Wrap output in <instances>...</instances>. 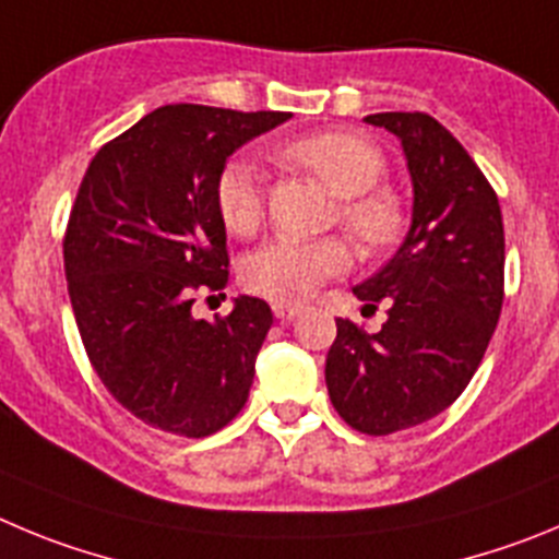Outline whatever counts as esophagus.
Wrapping results in <instances>:
<instances>
[{"instance_id": "1", "label": "esophagus", "mask_w": 559, "mask_h": 559, "mask_svg": "<svg viewBox=\"0 0 559 559\" xmlns=\"http://www.w3.org/2000/svg\"><path fill=\"white\" fill-rule=\"evenodd\" d=\"M273 311H275V317H278V320H292V317H298V314H300V306H295V304H281V300H275Z\"/></svg>"}]
</instances>
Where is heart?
Instances as JSON below:
<instances>
[{
  "mask_svg": "<svg viewBox=\"0 0 559 559\" xmlns=\"http://www.w3.org/2000/svg\"><path fill=\"white\" fill-rule=\"evenodd\" d=\"M281 158L314 173L336 198H342L340 219L361 248L379 250L395 239L401 228V209L390 192L373 189L386 169L384 155L373 142L356 133L329 130L286 144ZM214 198L230 234L250 236L264 223V183L253 160L234 158L225 164ZM348 267L350 250L336 236H275L245 259L242 281L255 295L281 304H300Z\"/></svg>",
  "mask_w": 559,
  "mask_h": 559,
  "instance_id": "obj_1",
  "label": "heart"
}]
</instances>
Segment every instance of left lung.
Returning a JSON list of instances; mask_svg holds the SVG:
<instances>
[{
	"label": "left lung",
	"mask_w": 559,
	"mask_h": 559,
	"mask_svg": "<svg viewBox=\"0 0 559 559\" xmlns=\"http://www.w3.org/2000/svg\"><path fill=\"white\" fill-rule=\"evenodd\" d=\"M390 130L412 178V223L401 248L354 295L386 306L365 334L336 320L325 386L340 417L392 435L449 409L487 350L504 304V225L481 169L429 114H370Z\"/></svg>",
	"instance_id": "8db88e82"
}]
</instances>
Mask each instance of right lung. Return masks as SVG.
Masks as SVG:
<instances>
[{
	"instance_id": "obj_1",
	"label": "right lung",
	"mask_w": 559,
	"mask_h": 559,
	"mask_svg": "<svg viewBox=\"0 0 559 559\" xmlns=\"http://www.w3.org/2000/svg\"><path fill=\"white\" fill-rule=\"evenodd\" d=\"M289 117L164 105L85 169L63 239L74 320L110 395L155 429L209 437L248 401L273 311L239 295L228 317L198 320L192 304L228 284L219 173Z\"/></svg>"
}]
</instances>
